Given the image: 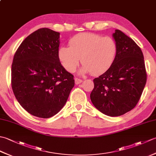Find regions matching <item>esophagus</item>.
<instances>
[{
	"instance_id": "esophagus-1",
	"label": "esophagus",
	"mask_w": 156,
	"mask_h": 156,
	"mask_svg": "<svg viewBox=\"0 0 156 156\" xmlns=\"http://www.w3.org/2000/svg\"><path fill=\"white\" fill-rule=\"evenodd\" d=\"M74 80H75V84H80L81 82H82V79H80V78H74Z\"/></svg>"
}]
</instances>
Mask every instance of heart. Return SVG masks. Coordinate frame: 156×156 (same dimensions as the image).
<instances>
[{"instance_id": "obj_1", "label": "heart", "mask_w": 156, "mask_h": 156, "mask_svg": "<svg viewBox=\"0 0 156 156\" xmlns=\"http://www.w3.org/2000/svg\"><path fill=\"white\" fill-rule=\"evenodd\" d=\"M69 46H61L58 50L59 61L69 72L75 70L81 58L82 72L101 74L111 68L117 52V44L112 37L92 33L74 36Z\"/></svg>"}]
</instances>
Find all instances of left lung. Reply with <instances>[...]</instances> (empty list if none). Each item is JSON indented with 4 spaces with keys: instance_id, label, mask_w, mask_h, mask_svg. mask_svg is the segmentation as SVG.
<instances>
[{
    "instance_id": "obj_1",
    "label": "left lung",
    "mask_w": 156,
    "mask_h": 156,
    "mask_svg": "<svg viewBox=\"0 0 156 156\" xmlns=\"http://www.w3.org/2000/svg\"><path fill=\"white\" fill-rule=\"evenodd\" d=\"M117 45L113 64L93 80L90 99L102 113L118 117L132 110L140 101L147 73L141 48L120 30L112 35Z\"/></svg>"
}]
</instances>
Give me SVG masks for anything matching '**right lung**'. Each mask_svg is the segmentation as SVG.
<instances>
[{"instance_id":"1","label":"right lung","mask_w":156,"mask_h":156,"mask_svg":"<svg viewBox=\"0 0 156 156\" xmlns=\"http://www.w3.org/2000/svg\"><path fill=\"white\" fill-rule=\"evenodd\" d=\"M59 33L39 29L23 40L13 58V93L26 111L39 118L57 114L74 87V76L59 62Z\"/></svg>"}]
</instances>
